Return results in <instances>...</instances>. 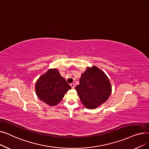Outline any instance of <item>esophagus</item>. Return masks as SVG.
Returning <instances> with one entry per match:
<instances>
[{
  "label": "esophagus",
  "mask_w": 149,
  "mask_h": 149,
  "mask_svg": "<svg viewBox=\"0 0 149 149\" xmlns=\"http://www.w3.org/2000/svg\"><path fill=\"white\" fill-rule=\"evenodd\" d=\"M70 85V86H71L72 88H75V84H74V83H71Z\"/></svg>",
  "instance_id": "34e87169"
}]
</instances>
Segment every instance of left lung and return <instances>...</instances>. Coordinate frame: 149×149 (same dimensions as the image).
Wrapping results in <instances>:
<instances>
[{
	"instance_id": "left-lung-1",
	"label": "left lung",
	"mask_w": 149,
	"mask_h": 149,
	"mask_svg": "<svg viewBox=\"0 0 149 149\" xmlns=\"http://www.w3.org/2000/svg\"><path fill=\"white\" fill-rule=\"evenodd\" d=\"M75 89L81 102L88 109H94L105 103L112 92L107 76L95 66L88 67L81 74Z\"/></svg>"
}]
</instances>
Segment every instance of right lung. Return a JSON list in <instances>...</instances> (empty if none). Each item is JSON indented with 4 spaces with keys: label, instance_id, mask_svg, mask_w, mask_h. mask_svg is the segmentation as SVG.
I'll list each match as a JSON object with an SVG mask.
<instances>
[{
    "label": "right lung",
    "instance_id": "right-lung-1",
    "mask_svg": "<svg viewBox=\"0 0 149 149\" xmlns=\"http://www.w3.org/2000/svg\"><path fill=\"white\" fill-rule=\"evenodd\" d=\"M71 89L56 68L48 69L37 80L35 90L36 95L41 101L49 106L58 104L65 93Z\"/></svg>",
    "mask_w": 149,
    "mask_h": 149
}]
</instances>
